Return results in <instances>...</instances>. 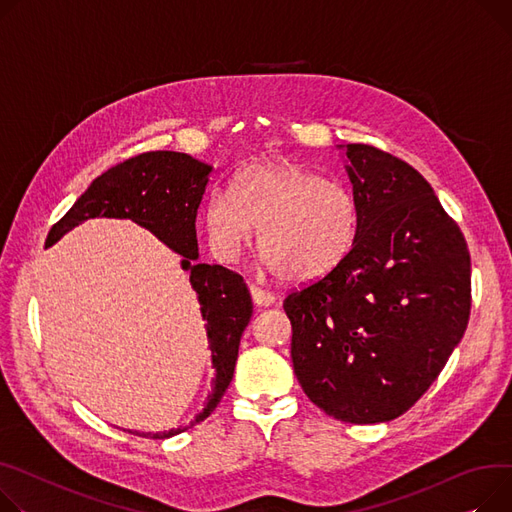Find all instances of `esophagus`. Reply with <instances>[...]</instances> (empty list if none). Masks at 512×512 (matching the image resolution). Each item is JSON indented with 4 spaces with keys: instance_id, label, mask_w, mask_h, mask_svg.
Instances as JSON below:
<instances>
[{
    "instance_id": "34e87169",
    "label": "esophagus",
    "mask_w": 512,
    "mask_h": 512,
    "mask_svg": "<svg viewBox=\"0 0 512 512\" xmlns=\"http://www.w3.org/2000/svg\"><path fill=\"white\" fill-rule=\"evenodd\" d=\"M249 290H251V296H253V302L257 304V306H269V304H274L276 302V296L271 294V292H267V290H263V288H259V286H249Z\"/></svg>"
}]
</instances>
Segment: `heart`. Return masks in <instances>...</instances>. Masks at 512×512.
Instances as JSON below:
<instances>
[{
	"label": "heart",
	"instance_id": "obj_1",
	"mask_svg": "<svg viewBox=\"0 0 512 512\" xmlns=\"http://www.w3.org/2000/svg\"><path fill=\"white\" fill-rule=\"evenodd\" d=\"M257 226L263 267L292 284L331 276L354 247L360 214L354 195L292 160L253 162L236 175L232 193L216 189L203 206L208 245L234 261Z\"/></svg>",
	"mask_w": 512,
	"mask_h": 512
}]
</instances>
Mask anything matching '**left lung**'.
I'll return each mask as SVG.
<instances>
[{
    "label": "left lung",
    "mask_w": 512,
    "mask_h": 512,
    "mask_svg": "<svg viewBox=\"0 0 512 512\" xmlns=\"http://www.w3.org/2000/svg\"><path fill=\"white\" fill-rule=\"evenodd\" d=\"M337 148L346 150L360 226L331 276L284 300L292 364L327 416L379 424L410 410L461 342L471 259L414 166L366 144Z\"/></svg>",
    "instance_id": "1"
}]
</instances>
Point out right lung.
<instances>
[{"instance_id": "obj_1", "label": "right lung", "mask_w": 512, "mask_h": 512, "mask_svg": "<svg viewBox=\"0 0 512 512\" xmlns=\"http://www.w3.org/2000/svg\"><path fill=\"white\" fill-rule=\"evenodd\" d=\"M210 175V164L183 152L160 150L133 156L96 177L47 236V247H51L84 220L123 218L144 226L168 249L183 255L181 267L189 271L201 317L208 321L206 333L216 370L208 403L189 426L206 420L226 393L238 358V344L253 315L251 294L241 276L222 265L197 261L195 218ZM189 426L166 432H127L170 438Z\"/></svg>"}]
</instances>
